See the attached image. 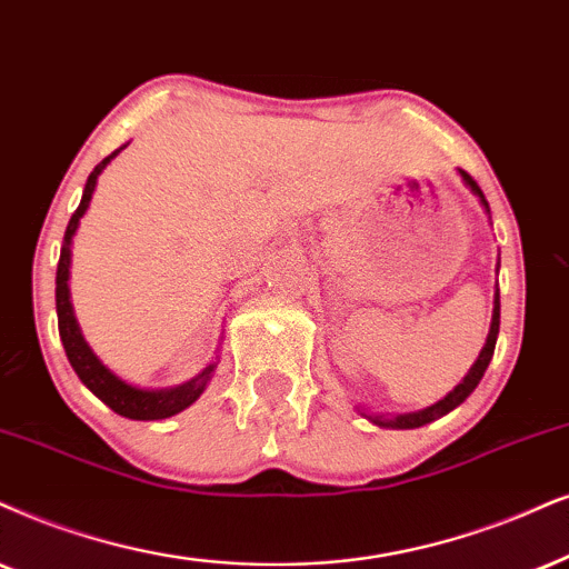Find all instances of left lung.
<instances>
[{"mask_svg": "<svg viewBox=\"0 0 569 569\" xmlns=\"http://www.w3.org/2000/svg\"><path fill=\"white\" fill-rule=\"evenodd\" d=\"M459 176H462V181L467 189H470L476 197L480 199V204L486 207V212L491 214V210H488V201L483 197V191H480V186L472 181L470 172L459 170ZM499 270V268H496ZM499 289H496V297H493V318H491V330H488V338H486V347L480 349V355L476 359V365H472L470 372H467L462 383H459L455 391H449L441 401H436L433 407L428 409H420V412H409V415H397V417H383V415H365L368 417L370 422H376V426L380 428H399V430H407V428H420L426 426V422H433L438 420V417H443L446 412H451V409L462 405V401L470 397L472 391H476V386L480 383V378H483V372L488 368V362H491L493 357V349H496V336H499Z\"/></svg>", "mask_w": 569, "mask_h": 569, "instance_id": "left-lung-1", "label": "left lung"}]
</instances>
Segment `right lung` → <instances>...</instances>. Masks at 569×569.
<instances>
[{
    "instance_id": "right-lung-1",
    "label": "right lung",
    "mask_w": 569,
    "mask_h": 569,
    "mask_svg": "<svg viewBox=\"0 0 569 569\" xmlns=\"http://www.w3.org/2000/svg\"><path fill=\"white\" fill-rule=\"evenodd\" d=\"M123 149V147H120ZM114 149L110 157H104L97 168L91 170L89 181H86L81 204L73 212V218L68 222V231H64V241L60 249V262H57V328H60V338L64 355H68L70 365H73L76 376L81 378V383L89 388L93 397H99L104 401L112 412L128 417V420H164V417H172L178 412H183L186 407H191L193 401L201 397L207 383H210L212 372L218 365H207L204 370L199 372L197 378H191L189 383L172 386V388H136L131 383H126L123 378H118L110 368H104L102 359L93 355L89 343L78 328L73 305H70V289H68V278H70V243H73V236L78 231V222H81L83 212L89 210L91 193L97 189V178L102 172L114 154L120 152Z\"/></svg>"
}]
</instances>
